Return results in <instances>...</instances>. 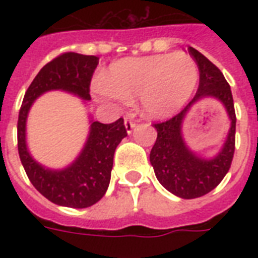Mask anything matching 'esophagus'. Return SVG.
<instances>
[{
  "label": "esophagus",
  "instance_id": "obj_1",
  "mask_svg": "<svg viewBox=\"0 0 258 258\" xmlns=\"http://www.w3.org/2000/svg\"><path fill=\"white\" fill-rule=\"evenodd\" d=\"M124 125H125V130H127V133L131 134L133 133V130L137 127V121L133 120V119H130V117H125Z\"/></svg>",
  "mask_w": 258,
  "mask_h": 258
}]
</instances>
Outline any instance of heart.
<instances>
[{"label": "heart", "instance_id": "obj_1", "mask_svg": "<svg viewBox=\"0 0 258 258\" xmlns=\"http://www.w3.org/2000/svg\"><path fill=\"white\" fill-rule=\"evenodd\" d=\"M198 76L194 58L182 52L125 57L109 66L95 92L104 100L120 103L139 96L146 116L166 117L187 103Z\"/></svg>", "mask_w": 258, "mask_h": 258}]
</instances>
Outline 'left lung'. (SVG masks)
Instances as JSON below:
<instances>
[{
	"mask_svg": "<svg viewBox=\"0 0 258 258\" xmlns=\"http://www.w3.org/2000/svg\"><path fill=\"white\" fill-rule=\"evenodd\" d=\"M187 50L200 70V86L196 96L179 113L169 120L154 124L158 137L150 153V162L166 190L184 200H192L216 188L230 169L236 149V111L230 86L222 72L192 46H188ZM205 97L220 100L231 119L227 142L220 153L210 160L196 156L181 137V123L185 113L194 102Z\"/></svg>",
	"mask_w": 258,
	"mask_h": 258,
	"instance_id": "8db88e82",
	"label": "left lung"
}]
</instances>
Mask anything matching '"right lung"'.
<instances>
[{
  "label": "right lung",
  "mask_w": 258,
  "mask_h": 258,
  "mask_svg": "<svg viewBox=\"0 0 258 258\" xmlns=\"http://www.w3.org/2000/svg\"><path fill=\"white\" fill-rule=\"evenodd\" d=\"M99 57L66 52L41 68L25 92L18 113L17 143L20 159L37 191L60 206L84 209L101 200L108 188L113 154L127 137L123 117L111 124L91 120L89 135L82 153L72 165L62 170H50L32 158L26 147V117L33 101L42 93L60 89L91 100V79Z\"/></svg>",
  "instance_id": "1"
}]
</instances>
